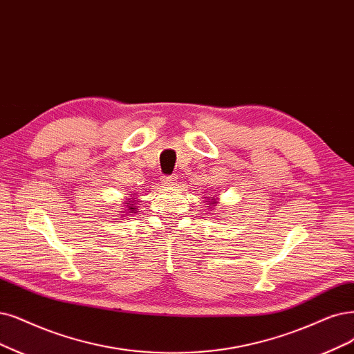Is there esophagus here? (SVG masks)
<instances>
[{
    "label": "esophagus",
    "mask_w": 354,
    "mask_h": 354,
    "mask_svg": "<svg viewBox=\"0 0 354 354\" xmlns=\"http://www.w3.org/2000/svg\"><path fill=\"white\" fill-rule=\"evenodd\" d=\"M162 182L166 185H175L176 184V176L175 175H165L162 178Z\"/></svg>",
    "instance_id": "obj_1"
}]
</instances>
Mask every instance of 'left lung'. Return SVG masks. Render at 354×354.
Masks as SVG:
<instances>
[{"mask_svg":"<svg viewBox=\"0 0 354 354\" xmlns=\"http://www.w3.org/2000/svg\"><path fill=\"white\" fill-rule=\"evenodd\" d=\"M210 200H213V197H212ZM208 204H212V205H216V204H217V201H214V200H213V201H208Z\"/></svg>","mask_w":354,"mask_h":354,"instance_id":"obj_1","label":"left lung"}]
</instances>
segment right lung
<instances>
[{
	"label": "right lung",
	"instance_id": "obj_1",
	"mask_svg": "<svg viewBox=\"0 0 354 354\" xmlns=\"http://www.w3.org/2000/svg\"><path fill=\"white\" fill-rule=\"evenodd\" d=\"M134 201H136V200H133V201H128V203H134ZM134 204H136V203H134ZM127 207L129 208V210H136V208H133V207H137V205H127ZM133 213H134V212H133Z\"/></svg>",
	"mask_w": 354,
	"mask_h": 354
}]
</instances>
